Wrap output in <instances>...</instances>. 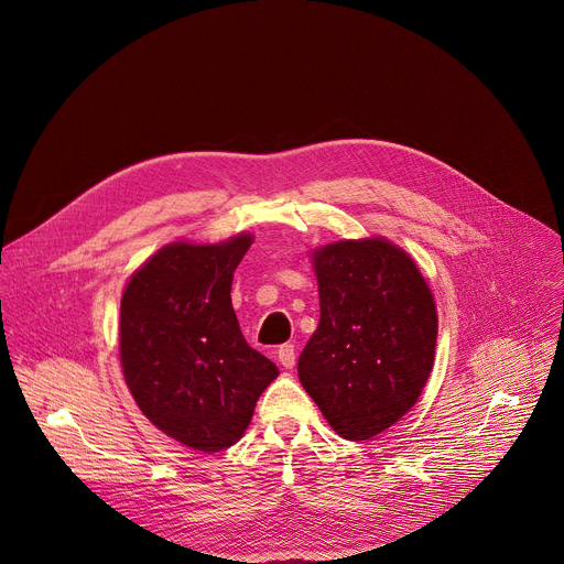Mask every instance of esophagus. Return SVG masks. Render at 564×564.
Wrapping results in <instances>:
<instances>
[{"instance_id": "34e87169", "label": "esophagus", "mask_w": 564, "mask_h": 564, "mask_svg": "<svg viewBox=\"0 0 564 564\" xmlns=\"http://www.w3.org/2000/svg\"><path fill=\"white\" fill-rule=\"evenodd\" d=\"M276 357H279V364L285 368V370H292L294 364H296V352H294V346L292 344H285L276 350Z\"/></svg>"}]
</instances>
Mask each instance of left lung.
I'll use <instances>...</instances> for the list:
<instances>
[{
  "mask_svg": "<svg viewBox=\"0 0 564 564\" xmlns=\"http://www.w3.org/2000/svg\"><path fill=\"white\" fill-rule=\"evenodd\" d=\"M318 328L299 379L330 429L370 440L404 417L431 377L437 307L415 259L383 236L312 250Z\"/></svg>",
  "mask_w": 564,
  "mask_h": 564,
  "instance_id": "1",
  "label": "left lung"
}]
</instances>
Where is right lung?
<instances>
[{
  "label": "right lung",
  "instance_id": "obj_1",
  "mask_svg": "<svg viewBox=\"0 0 564 564\" xmlns=\"http://www.w3.org/2000/svg\"><path fill=\"white\" fill-rule=\"evenodd\" d=\"M254 243L174 240L127 281L120 364L142 415L167 437L218 453L248 431L279 368L248 346L231 307L234 270Z\"/></svg>",
  "mask_w": 564,
  "mask_h": 564
}]
</instances>
